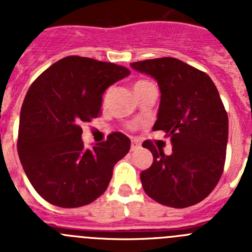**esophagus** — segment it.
I'll use <instances>...</instances> for the list:
<instances>
[{"mask_svg":"<svg viewBox=\"0 0 252 252\" xmlns=\"http://www.w3.org/2000/svg\"><path fill=\"white\" fill-rule=\"evenodd\" d=\"M137 149H140V144H137L136 141L131 142V151H135L137 150Z\"/></svg>","mask_w":252,"mask_h":252,"instance_id":"esophagus-1","label":"esophagus"}]
</instances>
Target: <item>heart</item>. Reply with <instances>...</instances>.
Here are the masks:
<instances>
[{
  "label": "heart",
  "mask_w": 252,
  "mask_h": 252,
  "mask_svg": "<svg viewBox=\"0 0 252 252\" xmlns=\"http://www.w3.org/2000/svg\"><path fill=\"white\" fill-rule=\"evenodd\" d=\"M148 86H151L150 82L148 81H137L136 83H135V90H139V88H144V87H148Z\"/></svg>",
  "instance_id": "1"
}]
</instances>
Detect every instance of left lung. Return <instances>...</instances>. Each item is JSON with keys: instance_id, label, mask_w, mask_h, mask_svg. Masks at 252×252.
Listing matches in <instances>:
<instances>
[{"instance_id": "1", "label": "left lung", "mask_w": 252, "mask_h": 252, "mask_svg": "<svg viewBox=\"0 0 252 252\" xmlns=\"http://www.w3.org/2000/svg\"><path fill=\"white\" fill-rule=\"evenodd\" d=\"M153 77L160 95L153 130L170 137V155L150 140L142 146L153 153V164L141 171L142 188L158 203L186 208L208 197L223 171L228 117L220 93L204 72L175 58L130 64Z\"/></svg>"}]
</instances>
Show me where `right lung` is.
<instances>
[{
    "mask_svg": "<svg viewBox=\"0 0 252 252\" xmlns=\"http://www.w3.org/2000/svg\"><path fill=\"white\" fill-rule=\"evenodd\" d=\"M128 74L125 66L72 55L49 66L29 88L17 153L31 186L49 203L82 207L107 189L113 166L130 150V139L112 132L86 149L81 125L98 117L104 91Z\"/></svg>",
    "mask_w": 252,
    "mask_h": 252,
    "instance_id": "right-lung-1",
    "label": "right lung"
}]
</instances>
